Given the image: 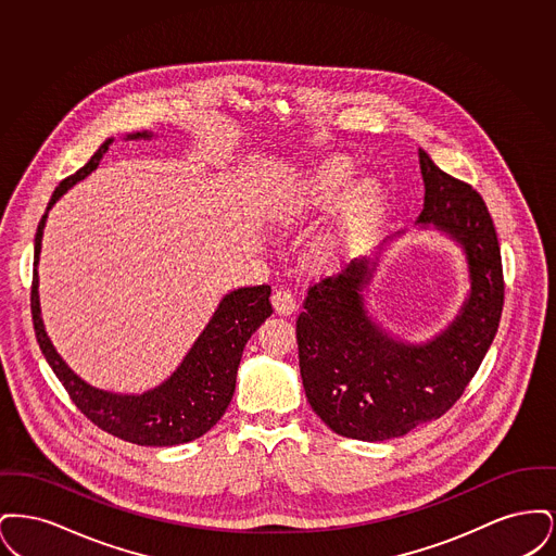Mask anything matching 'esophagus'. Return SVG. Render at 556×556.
<instances>
[{
    "instance_id": "esophagus-1",
    "label": "esophagus",
    "mask_w": 556,
    "mask_h": 556,
    "mask_svg": "<svg viewBox=\"0 0 556 556\" xmlns=\"http://www.w3.org/2000/svg\"><path fill=\"white\" fill-rule=\"evenodd\" d=\"M270 302H273L275 313L281 315V317H290L291 313H295V308H298L293 295H291L290 291L286 290L275 291L273 298H270Z\"/></svg>"
}]
</instances>
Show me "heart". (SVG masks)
I'll list each match as a JSON object with an SVG mask.
<instances>
[{"label":"heart","mask_w":556,"mask_h":556,"mask_svg":"<svg viewBox=\"0 0 556 556\" xmlns=\"http://www.w3.org/2000/svg\"><path fill=\"white\" fill-rule=\"evenodd\" d=\"M356 178V166L331 156L295 173L270 200L268 218L279 231H291L341 206L336 218L311 241L308 263L333 270L354 258L381 227L390 206V191L379 177Z\"/></svg>","instance_id":"obj_1"}]
</instances>
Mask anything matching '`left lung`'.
Wrapping results in <instances>:
<instances>
[{
  "label": "left lung",
  "mask_w": 556,
  "mask_h": 556,
  "mask_svg": "<svg viewBox=\"0 0 556 556\" xmlns=\"http://www.w3.org/2000/svg\"><path fill=\"white\" fill-rule=\"evenodd\" d=\"M419 164L425 200L417 225L433 227L465 256L469 293L458 315L417 344L370 317L365 293L388 239L372 258L313 286L295 320L306 397L323 424L352 440L383 442L440 419L473 379L503 315L501 245L481 195L424 150Z\"/></svg>",
  "instance_id": "obj_1"
}]
</instances>
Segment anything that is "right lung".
Returning <instances> with one entry per match:
<instances>
[{"instance_id":"1","label":"right lung","mask_w":556,"mask_h":556,"mask_svg":"<svg viewBox=\"0 0 556 556\" xmlns=\"http://www.w3.org/2000/svg\"><path fill=\"white\" fill-rule=\"evenodd\" d=\"M154 132L139 131L125 139H152ZM114 139L108 137L91 160L75 175L55 187L48 211L41 216L35 233V263L30 311L39 348L55 377L77 404L80 413L108 433L137 446H177L202 438L225 415L238 379L239 361L252 333L273 315L270 288L254 286L239 288L223 295L214 315L198 340L189 348L181 365L160 386L143 394H116L89 386L71 369L55 352L46 333L39 306V254L41 239L53 204L71 189L91 175Z\"/></svg>"}]
</instances>
